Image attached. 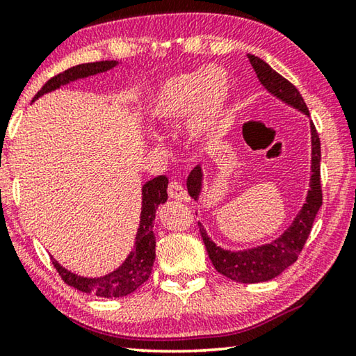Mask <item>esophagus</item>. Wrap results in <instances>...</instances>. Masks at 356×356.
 Here are the masks:
<instances>
[{
	"mask_svg": "<svg viewBox=\"0 0 356 356\" xmlns=\"http://www.w3.org/2000/svg\"><path fill=\"white\" fill-rule=\"evenodd\" d=\"M168 195L172 200L176 201H186L188 200V193L184 188V185L177 182V180H171L170 185H168Z\"/></svg>",
	"mask_w": 356,
	"mask_h": 356,
	"instance_id": "34e87169",
	"label": "esophagus"
}]
</instances>
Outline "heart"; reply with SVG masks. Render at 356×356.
<instances>
[{"label": "heart", "mask_w": 356, "mask_h": 356, "mask_svg": "<svg viewBox=\"0 0 356 356\" xmlns=\"http://www.w3.org/2000/svg\"><path fill=\"white\" fill-rule=\"evenodd\" d=\"M231 78L221 67H200L182 72L156 89L152 102V116L160 124H174L190 113L188 129L195 136H207L225 124Z\"/></svg>", "instance_id": "1"}]
</instances>
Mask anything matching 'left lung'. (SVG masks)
Segmentation results:
<instances>
[{"label": "left lung", "instance_id": "1", "mask_svg": "<svg viewBox=\"0 0 356 356\" xmlns=\"http://www.w3.org/2000/svg\"><path fill=\"white\" fill-rule=\"evenodd\" d=\"M250 63L254 69L259 81L275 97L286 102L287 105L297 108L298 111L309 116L308 106H306L303 97L293 84L273 70L270 65L262 61L261 58L248 55ZM311 143H312V161H311V182L308 196H306L305 206L301 207L297 218L293 220L287 231L280 236L272 243L257 246V248L245 251H227L216 246L209 238L206 229L200 226L201 237L206 245L207 254L212 261L216 272L225 275L226 278L243 282V284H254L273 280L275 276L284 272L298 259V254L303 250L306 240L309 237L312 222H314L318 209L322 206V185H321V138L317 135L314 124L311 122ZM186 188L190 196L197 201L202 188V172L201 166H196L186 179Z\"/></svg>", "mask_w": 356, "mask_h": 356}]
</instances>
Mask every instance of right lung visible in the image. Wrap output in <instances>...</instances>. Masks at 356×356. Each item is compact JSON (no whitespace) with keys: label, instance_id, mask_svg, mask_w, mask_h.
<instances>
[{"label":"right lung","instance_id":"add662e5","mask_svg":"<svg viewBox=\"0 0 356 356\" xmlns=\"http://www.w3.org/2000/svg\"><path fill=\"white\" fill-rule=\"evenodd\" d=\"M118 65L116 61H99L78 64L75 67H70L61 74L50 78L40 91L35 94L34 100L44 95L45 92L55 91L63 84L75 81L78 78H86L95 74H102ZM168 177L159 176L143 186V207H141V221L138 227L136 242L134 245V251L130 252L125 262L118 270L108 273L100 278H83L75 273H70L69 270L61 267L55 259H51L53 265L58 270L65 284L78 289L84 293H94L97 297L105 298H119L125 297L131 292H135L138 287L144 284L149 280V275L152 272V265L155 261V234H154V220L155 210L160 204L168 200Z\"/></svg>","mask_w":356,"mask_h":356}]
</instances>
